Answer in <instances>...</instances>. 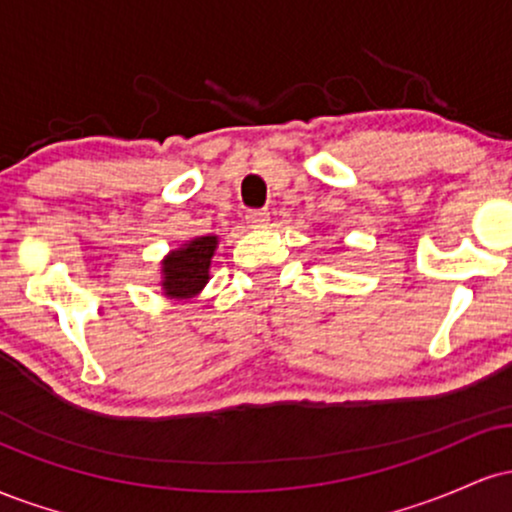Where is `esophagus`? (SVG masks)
<instances>
[{
	"instance_id": "esophagus-1",
	"label": "esophagus",
	"mask_w": 512,
	"mask_h": 512,
	"mask_svg": "<svg viewBox=\"0 0 512 512\" xmlns=\"http://www.w3.org/2000/svg\"><path fill=\"white\" fill-rule=\"evenodd\" d=\"M245 219H248L250 228H264L269 226V211H250Z\"/></svg>"
}]
</instances>
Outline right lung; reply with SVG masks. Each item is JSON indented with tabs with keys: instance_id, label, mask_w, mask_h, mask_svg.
Masks as SVG:
<instances>
[{
	"instance_id": "1",
	"label": "right lung",
	"mask_w": 512,
	"mask_h": 512,
	"mask_svg": "<svg viewBox=\"0 0 512 512\" xmlns=\"http://www.w3.org/2000/svg\"><path fill=\"white\" fill-rule=\"evenodd\" d=\"M219 236H197L170 250L161 260V293L170 301H192L209 284V269Z\"/></svg>"
}]
</instances>
